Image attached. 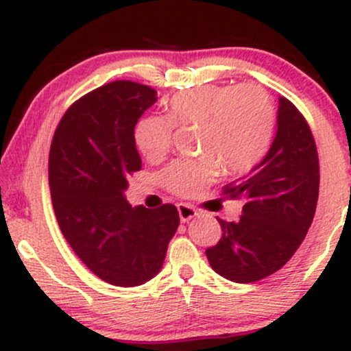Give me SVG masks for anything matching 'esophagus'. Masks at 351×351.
I'll return each mask as SVG.
<instances>
[{
	"label": "esophagus",
	"mask_w": 351,
	"mask_h": 351,
	"mask_svg": "<svg viewBox=\"0 0 351 351\" xmlns=\"http://www.w3.org/2000/svg\"><path fill=\"white\" fill-rule=\"evenodd\" d=\"M178 215H180L181 223H188L189 219H193L195 216H198V211H196L193 206H189V204L180 203L178 204Z\"/></svg>",
	"instance_id": "1"
}]
</instances>
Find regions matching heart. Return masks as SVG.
<instances>
[{"label": "heart", "mask_w": 351, "mask_h": 351, "mask_svg": "<svg viewBox=\"0 0 351 351\" xmlns=\"http://www.w3.org/2000/svg\"><path fill=\"white\" fill-rule=\"evenodd\" d=\"M175 127H198L203 158L176 160L162 173V183L178 196H195L224 170L251 171L271 147L276 108L267 92L256 84L203 86L168 100V117L148 115L135 125L134 140L148 162L170 152Z\"/></svg>", "instance_id": "1"}]
</instances>
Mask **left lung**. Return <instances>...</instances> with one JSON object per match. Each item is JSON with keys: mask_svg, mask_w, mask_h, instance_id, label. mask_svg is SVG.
<instances>
[{"mask_svg": "<svg viewBox=\"0 0 351 351\" xmlns=\"http://www.w3.org/2000/svg\"><path fill=\"white\" fill-rule=\"evenodd\" d=\"M320 184L317 145L307 120L291 100L279 99L277 134L251 175L224 186L244 199L239 221H219L223 236L206 249L211 267L232 282L271 276L299 249L315 215Z\"/></svg>", "mask_w": 351, "mask_h": 351, "instance_id": "obj_1", "label": "left lung"}]
</instances>
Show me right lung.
Returning a JSON list of instances; mask_svg holds the SVG:
<instances>
[{
  "mask_svg": "<svg viewBox=\"0 0 351 351\" xmlns=\"http://www.w3.org/2000/svg\"><path fill=\"white\" fill-rule=\"evenodd\" d=\"M155 88L115 80L75 100L49 152L52 208L77 257L108 284L134 287L162 269L178 209L132 208L128 176L142 170L134 130L156 102Z\"/></svg>",
  "mask_w": 351,
  "mask_h": 351,
  "instance_id": "1",
  "label": "right lung"
}]
</instances>
